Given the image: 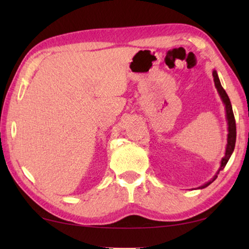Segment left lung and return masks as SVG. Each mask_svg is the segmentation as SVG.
Returning a JSON list of instances; mask_svg holds the SVG:
<instances>
[{"label": "left lung", "mask_w": 249, "mask_h": 249, "mask_svg": "<svg viewBox=\"0 0 249 249\" xmlns=\"http://www.w3.org/2000/svg\"><path fill=\"white\" fill-rule=\"evenodd\" d=\"M213 78H214V84H215V88L218 92V94L221 96V100L223 104H224L225 107V116H226V122H227V130H229V134H227V144H226V148H225V155L224 157L222 158L221 160V165L220 168H218V170L212 179L208 182L202 184L201 187H199L197 189H203L206 188L208 185H210L211 183L213 182L214 180L217 178V175L220 174V171L224 169V167L226 166L227 161H229V159L231 158V154H233L234 148H235V142H236V124H235V119H234V113H233V108H231V101L229 95L226 94L225 90L222 88V84L220 79H218V75L216 70H213Z\"/></svg>", "instance_id": "8db88e82"}]
</instances>
